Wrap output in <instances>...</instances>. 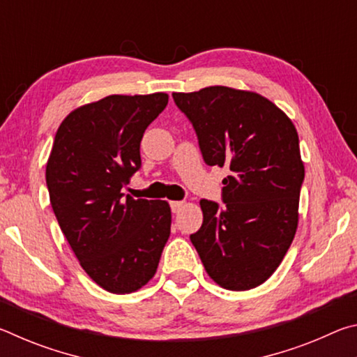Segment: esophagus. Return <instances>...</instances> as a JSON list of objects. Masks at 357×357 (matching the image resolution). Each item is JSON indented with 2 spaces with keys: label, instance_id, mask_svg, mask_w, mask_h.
<instances>
[{
  "label": "esophagus",
  "instance_id": "esophagus-1",
  "mask_svg": "<svg viewBox=\"0 0 357 357\" xmlns=\"http://www.w3.org/2000/svg\"><path fill=\"white\" fill-rule=\"evenodd\" d=\"M184 206L183 202H170V208L173 213H178V211H181V208Z\"/></svg>",
  "mask_w": 357,
  "mask_h": 357
}]
</instances>
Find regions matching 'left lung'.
<instances>
[{
	"instance_id": "left-lung-1",
	"label": "left lung",
	"mask_w": 357,
	"mask_h": 357,
	"mask_svg": "<svg viewBox=\"0 0 357 357\" xmlns=\"http://www.w3.org/2000/svg\"><path fill=\"white\" fill-rule=\"evenodd\" d=\"M173 99L195 129L203 160L229 170L222 181L225 204L200 200L203 223L192 244L217 285L233 291L261 285L298 228L304 164L294 124L263 96L228 86Z\"/></svg>"
}]
</instances>
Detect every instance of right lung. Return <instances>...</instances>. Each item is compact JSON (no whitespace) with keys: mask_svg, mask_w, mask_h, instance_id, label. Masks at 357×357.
<instances>
[{"mask_svg":"<svg viewBox=\"0 0 357 357\" xmlns=\"http://www.w3.org/2000/svg\"><path fill=\"white\" fill-rule=\"evenodd\" d=\"M167 104L165 93L114 94L77 108L48 157L45 181L61 231L84 273L110 293L146 285L170 236L167 202L121 193L142 167L144 130Z\"/></svg>","mask_w":357,"mask_h":357,"instance_id":"right-lung-1","label":"right lung"}]
</instances>
